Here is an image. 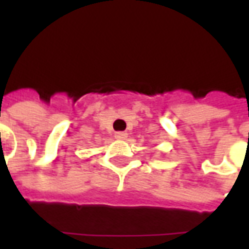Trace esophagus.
<instances>
[{
	"mask_svg": "<svg viewBox=\"0 0 249 249\" xmlns=\"http://www.w3.org/2000/svg\"><path fill=\"white\" fill-rule=\"evenodd\" d=\"M114 137H116L117 140H125V139L128 137V133H126V132H116V133H114Z\"/></svg>",
	"mask_w": 249,
	"mask_h": 249,
	"instance_id": "34e87169",
	"label": "esophagus"
}]
</instances>
